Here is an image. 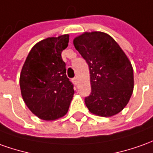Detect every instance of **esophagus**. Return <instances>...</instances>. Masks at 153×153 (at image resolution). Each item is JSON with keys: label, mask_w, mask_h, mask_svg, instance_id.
<instances>
[{"label": "esophagus", "mask_w": 153, "mask_h": 153, "mask_svg": "<svg viewBox=\"0 0 153 153\" xmlns=\"http://www.w3.org/2000/svg\"><path fill=\"white\" fill-rule=\"evenodd\" d=\"M72 82H73V83H74L76 86H77V84H78V80H77L76 77H75V78L72 79Z\"/></svg>", "instance_id": "1"}]
</instances>
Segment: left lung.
<instances>
[{
    "instance_id": "left-lung-1",
    "label": "left lung",
    "mask_w": 153,
    "mask_h": 153,
    "mask_svg": "<svg viewBox=\"0 0 153 153\" xmlns=\"http://www.w3.org/2000/svg\"><path fill=\"white\" fill-rule=\"evenodd\" d=\"M89 66L91 92L85 98L92 114L109 117L123 110L131 98L134 76L131 62L117 42L105 32H84L73 40Z\"/></svg>"
}]
</instances>
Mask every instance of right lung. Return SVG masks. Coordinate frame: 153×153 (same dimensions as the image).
<instances>
[{"instance_id":"add662e5","label":"right lung","mask_w":153,"mask_h":153,"mask_svg":"<svg viewBox=\"0 0 153 153\" xmlns=\"http://www.w3.org/2000/svg\"><path fill=\"white\" fill-rule=\"evenodd\" d=\"M69 35L48 37L35 45L20 75L21 93L30 111L40 119L55 121L67 113L73 97V85L66 76L62 52Z\"/></svg>"}]
</instances>
